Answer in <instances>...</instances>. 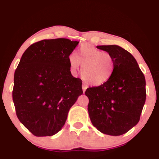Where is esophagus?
<instances>
[{
	"mask_svg": "<svg viewBox=\"0 0 159 159\" xmlns=\"http://www.w3.org/2000/svg\"><path fill=\"white\" fill-rule=\"evenodd\" d=\"M86 89H87V86H85V85H82V90H83V93H84V92H85Z\"/></svg>",
	"mask_w": 159,
	"mask_h": 159,
	"instance_id": "1",
	"label": "esophagus"
}]
</instances>
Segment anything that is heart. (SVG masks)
<instances>
[{"mask_svg":"<svg viewBox=\"0 0 159 159\" xmlns=\"http://www.w3.org/2000/svg\"><path fill=\"white\" fill-rule=\"evenodd\" d=\"M71 71L77 72L82 65L81 75L87 83L100 86L112 77L115 67L114 58L111 54L95 48L89 44H82L76 53L69 56Z\"/></svg>","mask_w":159,"mask_h":159,"instance_id":"b5f03b06","label":"heart"}]
</instances>
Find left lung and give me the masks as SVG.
Segmentation results:
<instances>
[{
  "label": "left lung",
  "instance_id": "8db88e82",
  "mask_svg": "<svg viewBox=\"0 0 159 159\" xmlns=\"http://www.w3.org/2000/svg\"><path fill=\"white\" fill-rule=\"evenodd\" d=\"M111 54L112 77L102 85L89 88L88 110L93 125L112 136L125 134L140 120L146 98L145 76L131 53L119 45H98Z\"/></svg>",
  "mask_w": 159,
  "mask_h": 159
}]
</instances>
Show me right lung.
Listing matches in <instances>:
<instances>
[{"instance_id": "add662e5", "label": "right lung", "mask_w": 159, "mask_h": 159, "mask_svg": "<svg viewBox=\"0 0 159 159\" xmlns=\"http://www.w3.org/2000/svg\"><path fill=\"white\" fill-rule=\"evenodd\" d=\"M78 43L66 38L43 40L21 56L14 73L13 101L19 120L34 135L59 132L83 93L82 80L71 75L68 59Z\"/></svg>"}]
</instances>
